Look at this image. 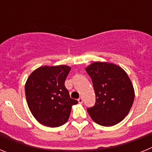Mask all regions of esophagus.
I'll use <instances>...</instances> for the list:
<instances>
[{"label":"esophagus","instance_id":"esophagus-1","mask_svg":"<svg viewBox=\"0 0 152 152\" xmlns=\"http://www.w3.org/2000/svg\"><path fill=\"white\" fill-rule=\"evenodd\" d=\"M77 101H78L79 103H83V98L80 96V97L78 98V100H77Z\"/></svg>","mask_w":152,"mask_h":152}]
</instances>
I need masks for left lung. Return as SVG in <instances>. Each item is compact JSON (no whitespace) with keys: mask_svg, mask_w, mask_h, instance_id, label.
<instances>
[{"mask_svg":"<svg viewBox=\"0 0 152 152\" xmlns=\"http://www.w3.org/2000/svg\"><path fill=\"white\" fill-rule=\"evenodd\" d=\"M92 79L96 103L88 109L91 119L103 126L118 124L129 113L135 99L131 80L119 65L95 61L85 68Z\"/></svg>","mask_w":152,"mask_h":152,"instance_id":"1","label":"left lung"}]
</instances>
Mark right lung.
<instances>
[{"label":"right lung","mask_w":152,"mask_h":152,"mask_svg":"<svg viewBox=\"0 0 152 152\" xmlns=\"http://www.w3.org/2000/svg\"><path fill=\"white\" fill-rule=\"evenodd\" d=\"M65 64L44 65L36 68L25 84V94L31 113L43 126L58 127L68 121L73 105L64 87V80L71 71Z\"/></svg>","instance_id":"right-lung-1"}]
</instances>
